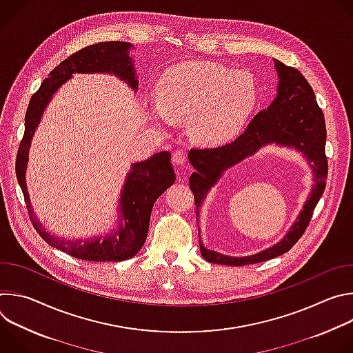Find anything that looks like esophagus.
<instances>
[{
  "mask_svg": "<svg viewBox=\"0 0 353 353\" xmlns=\"http://www.w3.org/2000/svg\"><path fill=\"white\" fill-rule=\"evenodd\" d=\"M172 159H173V163L176 166H184L185 165V155H184L183 150H174Z\"/></svg>",
  "mask_w": 353,
  "mask_h": 353,
  "instance_id": "1",
  "label": "esophagus"
}]
</instances>
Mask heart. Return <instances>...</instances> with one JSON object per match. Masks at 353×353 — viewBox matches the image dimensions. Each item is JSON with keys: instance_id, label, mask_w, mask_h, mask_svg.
<instances>
[{"instance_id": "b5f03b06", "label": "heart", "mask_w": 353, "mask_h": 353, "mask_svg": "<svg viewBox=\"0 0 353 353\" xmlns=\"http://www.w3.org/2000/svg\"><path fill=\"white\" fill-rule=\"evenodd\" d=\"M259 97L254 77L205 61L170 68L158 85L152 114L169 123L188 119L190 134L203 143H222L244 127Z\"/></svg>"}]
</instances>
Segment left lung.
<instances>
[{
    "label": "left lung",
    "instance_id": "1",
    "mask_svg": "<svg viewBox=\"0 0 353 353\" xmlns=\"http://www.w3.org/2000/svg\"><path fill=\"white\" fill-rule=\"evenodd\" d=\"M274 65L278 74L276 96L265 110L250 121L245 131L230 143L218 148L191 149L188 152L190 163L195 169L190 177V187L195 199L196 216L207 194L223 173L268 145L290 148L303 155L313 172L314 184L303 210L299 212L286 234L276 244L259 251L257 254L230 257L215 250H208L201 241L198 229L201 256L212 264L248 265L286 253L305 233L325 188L328 174L325 158L327 130L316 94L306 78L296 68L288 67L278 60H274Z\"/></svg>",
    "mask_w": 353,
    "mask_h": 353
}]
</instances>
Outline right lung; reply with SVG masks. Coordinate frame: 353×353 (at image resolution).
I'll list each match as a JSON object with an SVG mask.
<instances>
[{"mask_svg": "<svg viewBox=\"0 0 353 353\" xmlns=\"http://www.w3.org/2000/svg\"><path fill=\"white\" fill-rule=\"evenodd\" d=\"M134 46L127 41H102L79 50L50 72V77L41 82L39 90L30 97L26 110L25 134L17 155V177L25 195L30 221L43 240L79 260L100 263L124 261L134 257L142 248L155 201L176 180L170 163V152L163 150L149 159L131 165V170L127 173L119 199L117 221L113 229L94 237L67 240L43 228L32 210L26 187V168L30 143L54 93H57L74 74L114 75L137 92L138 77L134 60L130 56V50Z\"/></svg>", "mask_w": 353, "mask_h": 353, "instance_id": "right-lung-1", "label": "right lung"}]
</instances>
